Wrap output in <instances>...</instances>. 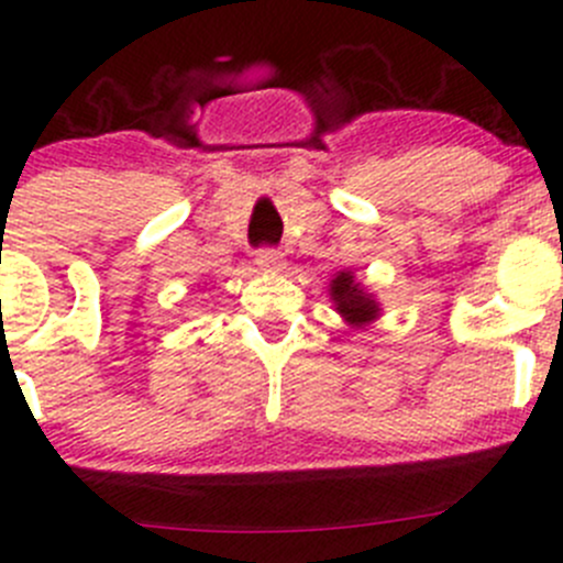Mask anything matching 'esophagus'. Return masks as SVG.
I'll return each instance as SVG.
<instances>
[{
  "instance_id": "esophagus-1",
  "label": "esophagus",
  "mask_w": 563,
  "mask_h": 563,
  "mask_svg": "<svg viewBox=\"0 0 563 563\" xmlns=\"http://www.w3.org/2000/svg\"><path fill=\"white\" fill-rule=\"evenodd\" d=\"M283 264H286V261H283L280 250H275V247H261L258 253H255V266H258V269L277 272V269H283Z\"/></svg>"
}]
</instances>
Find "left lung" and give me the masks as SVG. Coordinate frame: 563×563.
<instances>
[{
	"instance_id": "1",
	"label": "left lung",
	"mask_w": 563,
	"mask_h": 563,
	"mask_svg": "<svg viewBox=\"0 0 563 563\" xmlns=\"http://www.w3.org/2000/svg\"><path fill=\"white\" fill-rule=\"evenodd\" d=\"M329 297H332L334 310L345 318V323L351 327H367L371 321L378 318V302L373 299V294H367L365 288L356 283L354 272L343 269L334 275V280L329 283Z\"/></svg>"
}]
</instances>
